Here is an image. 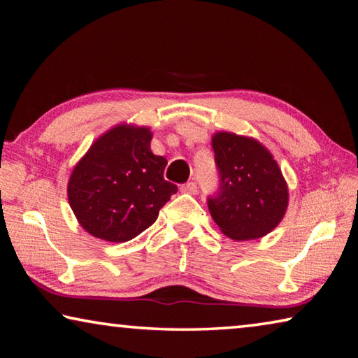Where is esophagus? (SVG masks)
Here are the masks:
<instances>
[{"label":"esophagus","mask_w":358,"mask_h":358,"mask_svg":"<svg viewBox=\"0 0 358 358\" xmlns=\"http://www.w3.org/2000/svg\"><path fill=\"white\" fill-rule=\"evenodd\" d=\"M180 191L185 192V194H196V183H195V181H187V183L181 185Z\"/></svg>","instance_id":"1"}]
</instances>
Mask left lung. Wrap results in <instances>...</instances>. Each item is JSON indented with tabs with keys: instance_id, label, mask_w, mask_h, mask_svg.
Segmentation results:
<instances>
[{
	"instance_id": "8db88e82",
	"label": "left lung",
	"mask_w": 358,
	"mask_h": 358,
	"mask_svg": "<svg viewBox=\"0 0 358 358\" xmlns=\"http://www.w3.org/2000/svg\"><path fill=\"white\" fill-rule=\"evenodd\" d=\"M212 148L218 187L208 208L214 222L232 240L269 234L287 208V186L275 159L258 141L229 132L215 134Z\"/></svg>"
}]
</instances>
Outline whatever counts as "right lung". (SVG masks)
<instances>
[{
  "label": "right lung",
  "mask_w": 358,
  "mask_h": 358,
  "mask_svg": "<svg viewBox=\"0 0 358 358\" xmlns=\"http://www.w3.org/2000/svg\"><path fill=\"white\" fill-rule=\"evenodd\" d=\"M150 140L146 127L117 126L75 166L67 195L80 224L94 237L135 238L177 194L178 187L163 177L166 158L152 154Z\"/></svg>",
  "instance_id": "right-lung-1"
}]
</instances>
